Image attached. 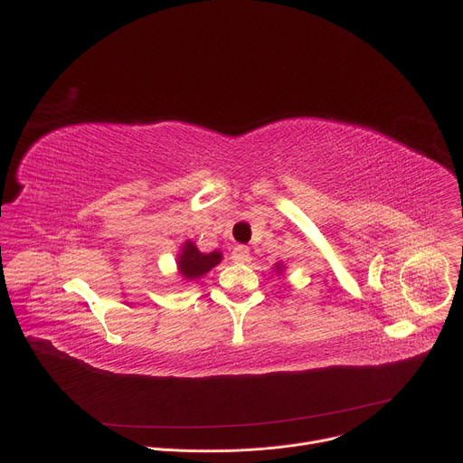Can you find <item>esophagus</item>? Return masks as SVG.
I'll return each mask as SVG.
<instances>
[{
  "label": "esophagus",
  "instance_id": "obj_1",
  "mask_svg": "<svg viewBox=\"0 0 463 463\" xmlns=\"http://www.w3.org/2000/svg\"><path fill=\"white\" fill-rule=\"evenodd\" d=\"M232 260H234L236 263H247V261L250 260L249 247H245V245H236V247L232 249Z\"/></svg>",
  "mask_w": 463,
  "mask_h": 463
}]
</instances>
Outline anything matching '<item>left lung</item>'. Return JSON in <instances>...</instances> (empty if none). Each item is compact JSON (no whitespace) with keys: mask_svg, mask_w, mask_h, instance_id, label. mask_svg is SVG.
<instances>
[{"mask_svg":"<svg viewBox=\"0 0 463 463\" xmlns=\"http://www.w3.org/2000/svg\"><path fill=\"white\" fill-rule=\"evenodd\" d=\"M284 269H286V266H284V263H275V268H273V271L277 273V275H284Z\"/></svg>","mask_w":463,"mask_h":463,"instance_id":"1","label":"left lung"}]
</instances>
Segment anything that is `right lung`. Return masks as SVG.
Masks as SVG:
<instances>
[{"label":"right lung","mask_w":463,"mask_h":463,"mask_svg":"<svg viewBox=\"0 0 463 463\" xmlns=\"http://www.w3.org/2000/svg\"><path fill=\"white\" fill-rule=\"evenodd\" d=\"M223 260L222 250L202 252L192 240H186L177 254V275L184 282H194L203 279L211 269H214L218 263Z\"/></svg>","instance_id":"add662e5"}]
</instances>
